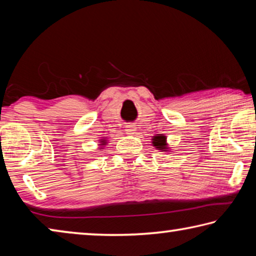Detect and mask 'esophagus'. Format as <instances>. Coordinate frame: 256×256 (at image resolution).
I'll list each match as a JSON object with an SVG mask.
<instances>
[{
    "instance_id": "1",
    "label": "esophagus",
    "mask_w": 256,
    "mask_h": 256,
    "mask_svg": "<svg viewBox=\"0 0 256 256\" xmlns=\"http://www.w3.org/2000/svg\"><path fill=\"white\" fill-rule=\"evenodd\" d=\"M126 132L128 134H133L134 132H136V125H132V124L126 125Z\"/></svg>"
}]
</instances>
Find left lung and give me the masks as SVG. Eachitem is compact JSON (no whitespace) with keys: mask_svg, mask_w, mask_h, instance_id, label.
<instances>
[{"mask_svg":"<svg viewBox=\"0 0 256 256\" xmlns=\"http://www.w3.org/2000/svg\"><path fill=\"white\" fill-rule=\"evenodd\" d=\"M152 144L157 148L158 150L162 151H166L167 148V144H166V136H154L152 138Z\"/></svg>","mask_w":256,"mask_h":256,"instance_id":"8db88e82","label":"left lung"}]
</instances>
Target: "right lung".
Here are the masks:
<instances>
[{
    "label": "right lung",
    "mask_w": 256,
    "mask_h": 256,
    "mask_svg": "<svg viewBox=\"0 0 256 256\" xmlns=\"http://www.w3.org/2000/svg\"><path fill=\"white\" fill-rule=\"evenodd\" d=\"M102 142H104V141H102Z\"/></svg>",
    "instance_id": "right-lung-1"
}]
</instances>
